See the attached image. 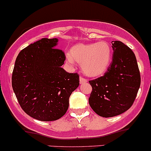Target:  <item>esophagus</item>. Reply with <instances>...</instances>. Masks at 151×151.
Masks as SVG:
<instances>
[{"mask_svg":"<svg viewBox=\"0 0 151 151\" xmlns=\"http://www.w3.org/2000/svg\"><path fill=\"white\" fill-rule=\"evenodd\" d=\"M80 83H81V84H84V83H87V80H86V78H84L83 77H81V76H80Z\"/></svg>","mask_w":151,"mask_h":151,"instance_id":"1","label":"esophagus"}]
</instances>
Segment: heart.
I'll list each match as a JSON object with an SVG mask.
<instances>
[{
  "instance_id": "heart-1",
  "label": "heart",
  "mask_w": 151,
  "mask_h": 151,
  "mask_svg": "<svg viewBox=\"0 0 151 151\" xmlns=\"http://www.w3.org/2000/svg\"><path fill=\"white\" fill-rule=\"evenodd\" d=\"M70 63L74 60L82 63L83 71L89 76L102 74L111 61V49L106 41L91 44H77L72 47L71 55H67Z\"/></svg>"
}]
</instances>
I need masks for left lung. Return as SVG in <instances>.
Instances as JSON below:
<instances>
[{
	"instance_id": "1",
	"label": "left lung",
	"mask_w": 151,
	"mask_h": 151,
	"mask_svg": "<svg viewBox=\"0 0 151 151\" xmlns=\"http://www.w3.org/2000/svg\"><path fill=\"white\" fill-rule=\"evenodd\" d=\"M112 62L103 76L89 80L92 87L88 102L91 108L102 117L121 114L132 106L141 77L136 56L121 41L112 42Z\"/></svg>"
}]
</instances>
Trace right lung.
I'll return each mask as SVG.
<instances>
[{"label":"right lung","instance_id":"1","mask_svg":"<svg viewBox=\"0 0 151 151\" xmlns=\"http://www.w3.org/2000/svg\"><path fill=\"white\" fill-rule=\"evenodd\" d=\"M57 38H42L20 51L12 86L22 109L40 121H55L68 108L70 95L80 84L77 73L62 68L65 53L55 48Z\"/></svg>","mask_w":151,"mask_h":151}]
</instances>
